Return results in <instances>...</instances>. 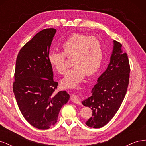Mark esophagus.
Here are the masks:
<instances>
[{"label":"esophagus","instance_id":"34e87169","mask_svg":"<svg viewBox=\"0 0 146 146\" xmlns=\"http://www.w3.org/2000/svg\"><path fill=\"white\" fill-rule=\"evenodd\" d=\"M70 100H71L72 102L78 104V105H81V102L80 100L78 99L77 96L76 94H72L70 96Z\"/></svg>","mask_w":146,"mask_h":146}]
</instances>
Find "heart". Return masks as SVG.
I'll return each mask as SVG.
<instances>
[{
    "mask_svg": "<svg viewBox=\"0 0 146 146\" xmlns=\"http://www.w3.org/2000/svg\"><path fill=\"white\" fill-rule=\"evenodd\" d=\"M63 52L50 51L48 55L50 64L60 74L65 73L66 56L72 58L74 66L63 79V86H78L86 74L93 76L99 70L104 56L103 45L99 39L82 33H74L62 44Z\"/></svg>",
    "mask_w": 146,
    "mask_h": 146,
    "instance_id": "heart-1",
    "label": "heart"
}]
</instances>
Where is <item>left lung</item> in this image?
<instances>
[{"label":"left lung","instance_id":"8db88e82","mask_svg":"<svg viewBox=\"0 0 146 146\" xmlns=\"http://www.w3.org/2000/svg\"><path fill=\"white\" fill-rule=\"evenodd\" d=\"M112 55L107 69L98 79L92 89V95L82 102L91 108L92 115L85 122L87 126L98 129L111 120L120 108L129 83L130 68L122 44L114 41Z\"/></svg>","mask_w":146,"mask_h":146}]
</instances>
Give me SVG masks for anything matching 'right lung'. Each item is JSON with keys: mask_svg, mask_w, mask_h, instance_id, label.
<instances>
[{"mask_svg": "<svg viewBox=\"0 0 146 146\" xmlns=\"http://www.w3.org/2000/svg\"><path fill=\"white\" fill-rule=\"evenodd\" d=\"M56 31L46 29L35 35L21 48L16 62L13 89L17 105L25 120L41 130L55 124L69 99L65 91L55 92L58 83L48 60Z\"/></svg>", "mask_w": 146, "mask_h": 146, "instance_id": "1", "label": "right lung"}]
</instances>
